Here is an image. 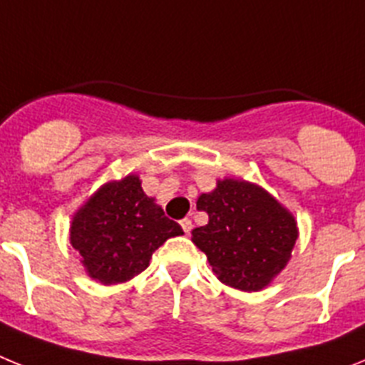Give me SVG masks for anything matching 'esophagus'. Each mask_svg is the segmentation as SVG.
Listing matches in <instances>:
<instances>
[{
	"label": "esophagus",
	"mask_w": 365,
	"mask_h": 365,
	"mask_svg": "<svg viewBox=\"0 0 365 365\" xmlns=\"http://www.w3.org/2000/svg\"><path fill=\"white\" fill-rule=\"evenodd\" d=\"M180 227H182V230H185V234L188 235L190 232H192V228H193V225H192V219H188V217H185V219H182V221H180Z\"/></svg>",
	"instance_id": "1"
}]
</instances>
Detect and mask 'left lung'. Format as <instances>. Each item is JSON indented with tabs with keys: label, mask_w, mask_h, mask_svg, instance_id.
<instances>
[{
	"label": "left lung",
	"mask_w": 365,
	"mask_h": 365,
	"mask_svg": "<svg viewBox=\"0 0 365 365\" xmlns=\"http://www.w3.org/2000/svg\"><path fill=\"white\" fill-rule=\"evenodd\" d=\"M197 208L208 214V222L193 228L192 241L219 282L257 292L278 278L292 256L298 222L272 193L250 180L225 177L199 195Z\"/></svg>",
	"instance_id": "8db88e82"
}]
</instances>
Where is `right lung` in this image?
<instances>
[{
  "mask_svg": "<svg viewBox=\"0 0 365 365\" xmlns=\"http://www.w3.org/2000/svg\"><path fill=\"white\" fill-rule=\"evenodd\" d=\"M140 185L135 173L109 180L73 214L69 241L87 276L100 285L130 282L148 269L160 245L185 234Z\"/></svg>",
  "mask_w": 365,
  "mask_h": 365,
  "instance_id": "right-lung-1",
  "label": "right lung"
}]
</instances>
